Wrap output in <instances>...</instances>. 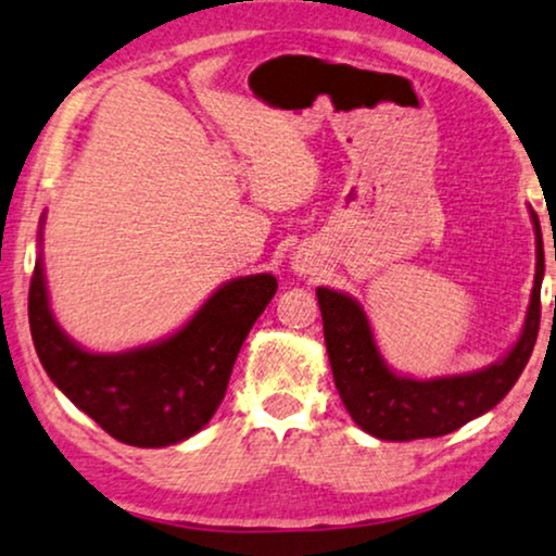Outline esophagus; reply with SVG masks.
<instances>
[{
    "label": "esophagus",
    "instance_id": "1",
    "mask_svg": "<svg viewBox=\"0 0 556 556\" xmlns=\"http://www.w3.org/2000/svg\"><path fill=\"white\" fill-rule=\"evenodd\" d=\"M294 271H300V274H307V271H309V264H307V258H294Z\"/></svg>",
    "mask_w": 556,
    "mask_h": 556
}]
</instances>
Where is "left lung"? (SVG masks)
<instances>
[{
  "instance_id": "8db88e82",
  "label": "left lung",
  "mask_w": 556,
  "mask_h": 556,
  "mask_svg": "<svg viewBox=\"0 0 556 556\" xmlns=\"http://www.w3.org/2000/svg\"><path fill=\"white\" fill-rule=\"evenodd\" d=\"M531 220L536 228V274L527 323L514 348L480 371L427 381L394 374L381 358L364 307L343 292L317 287L332 379L348 414L364 432L391 442L442 438L493 409L514 389L534 351L542 317V228L534 213Z\"/></svg>"
}]
</instances>
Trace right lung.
Wrapping results in <instances>:
<instances>
[{
    "instance_id": "add662e5",
    "label": "right lung",
    "mask_w": 556,
    "mask_h": 556,
    "mask_svg": "<svg viewBox=\"0 0 556 556\" xmlns=\"http://www.w3.org/2000/svg\"><path fill=\"white\" fill-rule=\"evenodd\" d=\"M274 292L271 274L231 279L175 336L127 353H91L55 323L40 256L29 282V332L55 387L103 432L124 445L167 447L216 414L236 355Z\"/></svg>"
}]
</instances>
